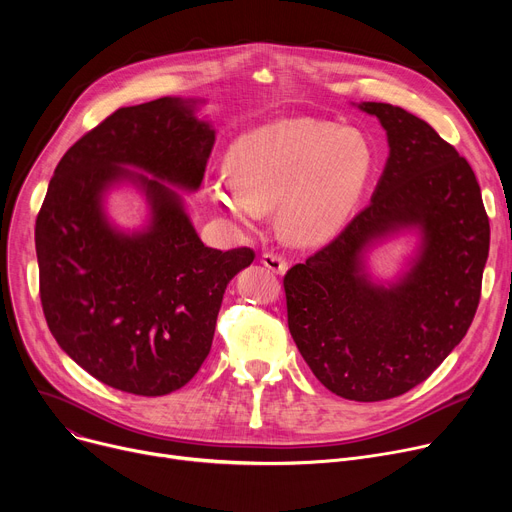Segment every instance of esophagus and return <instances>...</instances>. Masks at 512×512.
I'll return each instance as SVG.
<instances>
[{"label": "esophagus", "mask_w": 512, "mask_h": 512, "mask_svg": "<svg viewBox=\"0 0 512 512\" xmlns=\"http://www.w3.org/2000/svg\"><path fill=\"white\" fill-rule=\"evenodd\" d=\"M261 263L267 267V270H272L276 274H284L288 270V261L278 253H263Z\"/></svg>", "instance_id": "1"}]
</instances>
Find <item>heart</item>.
I'll return each mask as SVG.
<instances>
[{"label":"heart","instance_id":"b5f03b06","mask_svg":"<svg viewBox=\"0 0 512 512\" xmlns=\"http://www.w3.org/2000/svg\"><path fill=\"white\" fill-rule=\"evenodd\" d=\"M371 164V147L359 130L284 118L240 134L226 153L228 176L211 178L207 197L242 228L278 207L282 238L313 247L346 224Z\"/></svg>","mask_w":512,"mask_h":512}]
</instances>
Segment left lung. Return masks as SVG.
<instances>
[{"label": "left lung", "instance_id": "left-lung-1", "mask_svg": "<svg viewBox=\"0 0 512 512\" xmlns=\"http://www.w3.org/2000/svg\"><path fill=\"white\" fill-rule=\"evenodd\" d=\"M380 120L388 159L371 203L328 247L284 276L288 330L315 378L359 402L400 396L427 380L473 321L490 251V222L469 161L390 103ZM405 231L418 249L396 281H375L366 253Z\"/></svg>", "mask_w": 512, "mask_h": 512}]
</instances>
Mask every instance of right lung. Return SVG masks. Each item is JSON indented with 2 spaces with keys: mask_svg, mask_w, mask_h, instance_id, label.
<instances>
[{
  "mask_svg": "<svg viewBox=\"0 0 512 512\" xmlns=\"http://www.w3.org/2000/svg\"><path fill=\"white\" fill-rule=\"evenodd\" d=\"M201 99L161 97L120 107L78 139L49 180L35 247L47 326L99 382L164 396L209 355L228 282L253 251L205 247L178 188L199 191L215 130ZM138 188L148 222L120 229L104 201Z\"/></svg>",
  "mask_w": 512,
  "mask_h": 512,
  "instance_id": "obj_1",
  "label": "right lung"
}]
</instances>
